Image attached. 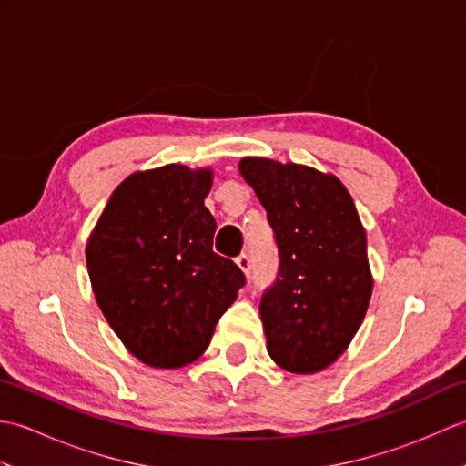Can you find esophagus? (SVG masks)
<instances>
[{
	"label": "esophagus",
	"instance_id": "1",
	"mask_svg": "<svg viewBox=\"0 0 466 466\" xmlns=\"http://www.w3.org/2000/svg\"><path fill=\"white\" fill-rule=\"evenodd\" d=\"M236 264H238V268H240L246 276H250L252 262H250V256H248V254H240L238 258H236Z\"/></svg>",
	"mask_w": 466,
	"mask_h": 466
}]
</instances>
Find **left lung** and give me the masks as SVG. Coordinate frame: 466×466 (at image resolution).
I'll return each instance as SVG.
<instances>
[{"mask_svg":"<svg viewBox=\"0 0 466 466\" xmlns=\"http://www.w3.org/2000/svg\"><path fill=\"white\" fill-rule=\"evenodd\" d=\"M279 246L276 280L260 316L270 359L296 374L320 372L349 349L372 294L366 232L339 177L300 164L242 157Z\"/></svg>","mask_w":466,"mask_h":466,"instance_id":"8db88e82","label":"left lung"}]
</instances>
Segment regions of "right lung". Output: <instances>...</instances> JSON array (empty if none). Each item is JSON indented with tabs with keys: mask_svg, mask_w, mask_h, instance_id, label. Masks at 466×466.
<instances>
[{
	"mask_svg": "<svg viewBox=\"0 0 466 466\" xmlns=\"http://www.w3.org/2000/svg\"><path fill=\"white\" fill-rule=\"evenodd\" d=\"M212 170L167 164L116 187L86 246L96 302L117 339L154 369L200 359L220 316L246 284L212 250L204 206Z\"/></svg>",
	"mask_w": 466,
	"mask_h": 466,
	"instance_id": "obj_1",
	"label": "right lung"
}]
</instances>
